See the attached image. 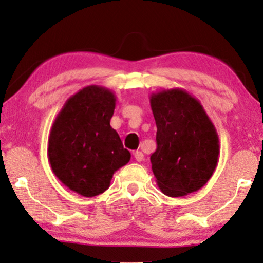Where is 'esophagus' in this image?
<instances>
[{
	"label": "esophagus",
	"mask_w": 263,
	"mask_h": 263,
	"mask_svg": "<svg viewBox=\"0 0 263 263\" xmlns=\"http://www.w3.org/2000/svg\"><path fill=\"white\" fill-rule=\"evenodd\" d=\"M134 156H135L136 161H138V162L143 161V159H144V155H143V153L141 152V151H135V152H134Z\"/></svg>",
	"instance_id": "1"
}]
</instances>
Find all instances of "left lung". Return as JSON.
<instances>
[{
    "label": "left lung",
    "instance_id": "1",
    "mask_svg": "<svg viewBox=\"0 0 263 263\" xmlns=\"http://www.w3.org/2000/svg\"><path fill=\"white\" fill-rule=\"evenodd\" d=\"M151 107L157 125V148L151 163L158 186L173 198L197 192L218 164L214 125L199 101L183 90L155 93Z\"/></svg>",
    "mask_w": 263,
    "mask_h": 263
}]
</instances>
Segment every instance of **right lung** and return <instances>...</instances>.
Wrapping results in <instances>:
<instances>
[{
    "label": "right lung",
    "instance_id": "obj_1",
    "mask_svg": "<svg viewBox=\"0 0 263 263\" xmlns=\"http://www.w3.org/2000/svg\"><path fill=\"white\" fill-rule=\"evenodd\" d=\"M115 101L104 87H84L66 101L50 132L48 155L54 174L84 197L104 193L112 174L131 158L110 126Z\"/></svg>",
    "mask_w": 263,
    "mask_h": 263
}]
</instances>
